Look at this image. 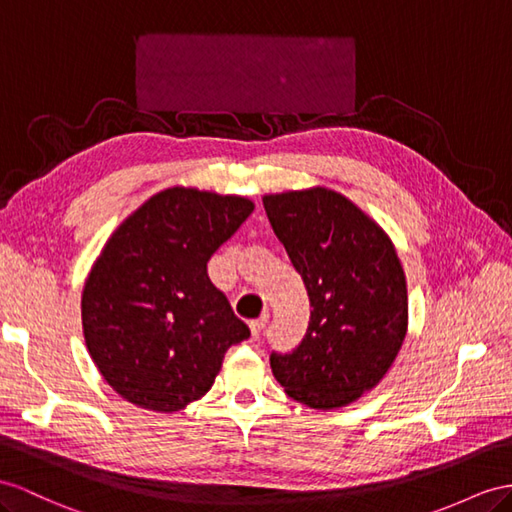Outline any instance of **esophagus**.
<instances>
[{
    "label": "esophagus",
    "mask_w": 512,
    "mask_h": 512,
    "mask_svg": "<svg viewBox=\"0 0 512 512\" xmlns=\"http://www.w3.org/2000/svg\"><path fill=\"white\" fill-rule=\"evenodd\" d=\"M268 320H270V313H268V311H266V313H261V316H259L257 320H251V333H253V337H255V339H259V337H261V331L266 329Z\"/></svg>",
    "instance_id": "34e87169"
}]
</instances>
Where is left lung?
Listing matches in <instances>:
<instances>
[{"label": "left lung", "mask_w": 512, "mask_h": 512, "mask_svg": "<svg viewBox=\"0 0 512 512\" xmlns=\"http://www.w3.org/2000/svg\"><path fill=\"white\" fill-rule=\"evenodd\" d=\"M264 209L313 307L303 342L272 350V374L311 409L355 402L387 374L406 335L409 298L396 248L333 190L270 194Z\"/></svg>", "instance_id": "1"}]
</instances>
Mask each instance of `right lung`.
I'll return each instance as SVG.
<instances>
[{"instance_id": "add662e5", "label": "right lung", "mask_w": 512, "mask_h": 512, "mask_svg": "<svg viewBox=\"0 0 512 512\" xmlns=\"http://www.w3.org/2000/svg\"><path fill=\"white\" fill-rule=\"evenodd\" d=\"M255 205L242 196L168 188L112 233L82 294L90 357L142 409L173 413L214 385L225 352L251 337L207 261Z\"/></svg>"}]
</instances>
